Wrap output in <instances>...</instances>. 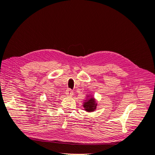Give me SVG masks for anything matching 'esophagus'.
<instances>
[{
    "label": "esophagus",
    "mask_w": 155,
    "mask_h": 155,
    "mask_svg": "<svg viewBox=\"0 0 155 155\" xmlns=\"http://www.w3.org/2000/svg\"><path fill=\"white\" fill-rule=\"evenodd\" d=\"M73 91L70 88H68L66 91V94L67 96H72L73 95Z\"/></svg>",
    "instance_id": "34e87169"
}]
</instances>
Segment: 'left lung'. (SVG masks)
<instances>
[{
	"mask_svg": "<svg viewBox=\"0 0 155 155\" xmlns=\"http://www.w3.org/2000/svg\"><path fill=\"white\" fill-rule=\"evenodd\" d=\"M97 104L95 102V100L93 97L89 98L88 100H87L85 102H84L83 107L85 108V110L87 112L94 111L96 108Z\"/></svg>",
	"mask_w": 155,
	"mask_h": 155,
	"instance_id": "8db88e82",
	"label": "left lung"
}]
</instances>
